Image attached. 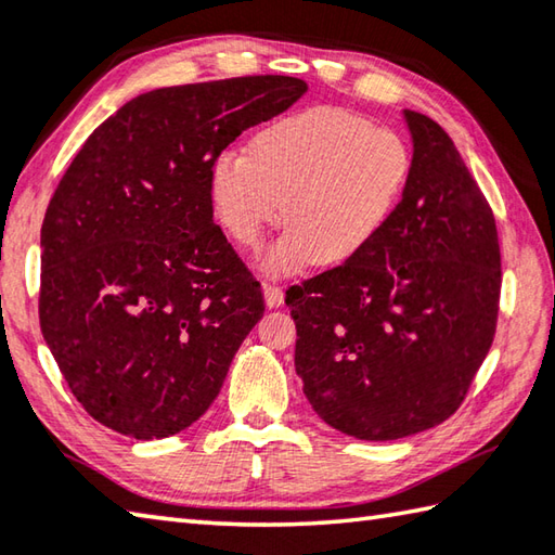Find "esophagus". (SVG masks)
<instances>
[{
  "label": "esophagus",
  "mask_w": 555,
  "mask_h": 555,
  "mask_svg": "<svg viewBox=\"0 0 555 555\" xmlns=\"http://www.w3.org/2000/svg\"><path fill=\"white\" fill-rule=\"evenodd\" d=\"M264 302L269 308H281L284 306V288L276 286V284H264Z\"/></svg>",
  "instance_id": "esophagus-1"
}]
</instances>
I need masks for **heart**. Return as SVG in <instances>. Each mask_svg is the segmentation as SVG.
<instances>
[{"mask_svg":"<svg viewBox=\"0 0 555 555\" xmlns=\"http://www.w3.org/2000/svg\"><path fill=\"white\" fill-rule=\"evenodd\" d=\"M409 178L411 151L397 132L322 105L264 127L247 156L216 158L209 192L223 231L247 249L284 216L288 231L259 269L286 276L361 255L392 219Z\"/></svg>","mask_w":555,"mask_h":555,"instance_id":"b5f03b06","label":"heart"}]
</instances>
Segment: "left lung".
Wrapping results in <instances>:
<instances>
[{
	"label": "left lung",
	"mask_w": 555,
	"mask_h": 555,
	"mask_svg": "<svg viewBox=\"0 0 555 555\" xmlns=\"http://www.w3.org/2000/svg\"><path fill=\"white\" fill-rule=\"evenodd\" d=\"M411 178L361 255L293 286L296 373L310 406L358 440H399L460 409L491 349L501 245L448 132L404 111Z\"/></svg>",
	"instance_id": "left-lung-1"
}]
</instances>
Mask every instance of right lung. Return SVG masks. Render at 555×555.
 <instances>
[{
    "label": "right lung",
    "mask_w": 555,
    "mask_h": 555,
    "mask_svg": "<svg viewBox=\"0 0 555 555\" xmlns=\"http://www.w3.org/2000/svg\"><path fill=\"white\" fill-rule=\"evenodd\" d=\"M306 91L241 76L141 93L64 172L40 231V330L98 423L168 438L219 397L264 296L214 223L209 172Z\"/></svg>",
    "instance_id": "obj_1"
}]
</instances>
